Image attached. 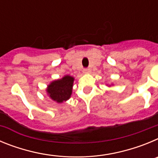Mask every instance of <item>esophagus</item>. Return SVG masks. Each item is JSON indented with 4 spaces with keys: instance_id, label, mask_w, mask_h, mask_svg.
Segmentation results:
<instances>
[{
    "instance_id": "1",
    "label": "esophagus",
    "mask_w": 158,
    "mask_h": 158,
    "mask_svg": "<svg viewBox=\"0 0 158 158\" xmlns=\"http://www.w3.org/2000/svg\"><path fill=\"white\" fill-rule=\"evenodd\" d=\"M83 73H90V69H83Z\"/></svg>"
}]
</instances>
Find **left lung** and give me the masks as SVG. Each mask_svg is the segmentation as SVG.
Listing matches in <instances>:
<instances>
[{
  "mask_svg": "<svg viewBox=\"0 0 158 158\" xmlns=\"http://www.w3.org/2000/svg\"><path fill=\"white\" fill-rule=\"evenodd\" d=\"M108 86H109V87H110V86H111V85H108Z\"/></svg>",
  "mask_w": 158,
  "mask_h": 158,
  "instance_id": "1",
  "label": "left lung"
}]
</instances>
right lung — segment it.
<instances>
[{
  "instance_id": "add662e5",
  "label": "right lung",
  "mask_w": 158,
  "mask_h": 158,
  "mask_svg": "<svg viewBox=\"0 0 158 158\" xmlns=\"http://www.w3.org/2000/svg\"><path fill=\"white\" fill-rule=\"evenodd\" d=\"M74 77L65 75L63 77L51 81L47 85L46 92L47 96L58 104H62L71 97Z\"/></svg>"
}]
</instances>
